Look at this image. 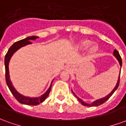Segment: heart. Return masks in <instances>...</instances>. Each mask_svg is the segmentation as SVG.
Wrapping results in <instances>:
<instances>
[{
  "label": "heart",
  "mask_w": 126,
  "mask_h": 126,
  "mask_svg": "<svg viewBox=\"0 0 126 126\" xmlns=\"http://www.w3.org/2000/svg\"><path fill=\"white\" fill-rule=\"evenodd\" d=\"M91 44V42L88 40H82L79 42V44L78 45V47L80 48H86L88 47ZM98 49V46L97 44H92L91 46H90L89 48V51L91 53H94Z\"/></svg>",
  "instance_id": "heart-1"
}]
</instances>
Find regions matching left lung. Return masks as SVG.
<instances>
[{
	"instance_id": "1",
	"label": "left lung",
	"mask_w": 126,
	"mask_h": 126,
	"mask_svg": "<svg viewBox=\"0 0 126 126\" xmlns=\"http://www.w3.org/2000/svg\"><path fill=\"white\" fill-rule=\"evenodd\" d=\"M113 55H114V56L116 57V58L118 60V61H119V64H120V66H122V60H121V56H120V55H119V52L117 51V50H114V52H113ZM120 73H121V72H120ZM119 81H120V74H119V79H118V81L117 83V85H116V86H115V88L113 89V91L111 92L110 94H108V95H107L106 97H105L104 98H101V99H98V100H96V101H93V103H91V104H86V103H85L84 101H83L82 100H81V99H79V97H78L75 94H74V93L73 92V93L74 94V95L76 97L78 98V101H79L80 103H81V104L84 105V106H90V107H91V106H99V105H101L103 104L104 102H106V101L108 100L109 98L112 95V94L114 93V91H116L117 89V88L119 87Z\"/></svg>"
}]
</instances>
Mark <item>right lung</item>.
Masks as SVG:
<instances>
[{"label":"right lung","instance_id":"obj_1","mask_svg":"<svg viewBox=\"0 0 126 126\" xmlns=\"http://www.w3.org/2000/svg\"><path fill=\"white\" fill-rule=\"evenodd\" d=\"M38 37L37 36H31V37H28V38H26L23 40H19V41L16 42L14 44L11 46V47L9 48L8 51L6 53L5 57V79H6V82H7V84L8 86L9 90L11 91V93L14 96V97L16 99V100L18 101L20 103L26 105H32V106H36V105L42 103V101H44L46 99V98L48 97V95L49 94V93L51 91V86L49 87L48 89V91L45 93V94L43 95H42L39 97H35V98H30L27 97H25L23 95H22L20 93H18L17 91H16V89L14 88V86H12V82L10 81V79H9V60L12 58V56L13 54L15 53L18 49L20 48H21L22 47H24L25 45H29V44H32V42L29 41V40H35L36 38H38Z\"/></svg>","mask_w":126,"mask_h":126}]
</instances>
